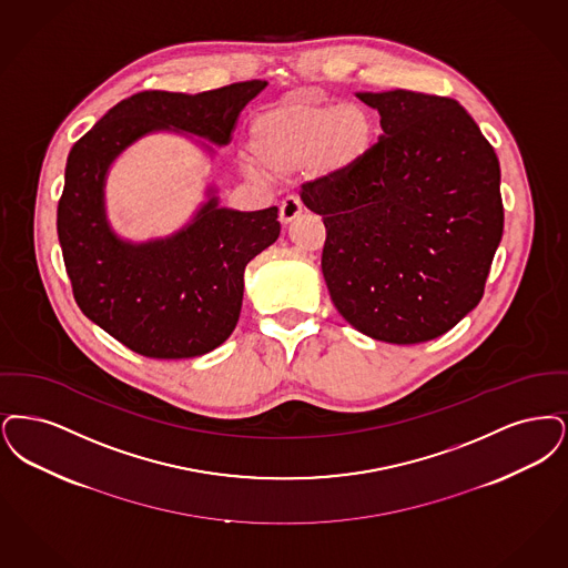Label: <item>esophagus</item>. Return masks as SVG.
Returning <instances> with one entry per match:
<instances>
[{
  "mask_svg": "<svg viewBox=\"0 0 568 568\" xmlns=\"http://www.w3.org/2000/svg\"><path fill=\"white\" fill-rule=\"evenodd\" d=\"M301 212H303L301 199L291 195V197L284 199L282 205H280V222L282 224H291V222L301 216Z\"/></svg>",
  "mask_w": 568,
  "mask_h": 568,
  "instance_id": "obj_1",
  "label": "esophagus"
}]
</instances>
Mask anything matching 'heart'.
<instances>
[{"label":"heart","instance_id":"obj_1","mask_svg":"<svg viewBox=\"0 0 568 568\" xmlns=\"http://www.w3.org/2000/svg\"><path fill=\"white\" fill-rule=\"evenodd\" d=\"M252 159L244 170L286 178L312 168L321 175L352 172L373 146V119L358 103H314L291 98L263 110L250 123Z\"/></svg>","mask_w":568,"mask_h":568}]
</instances>
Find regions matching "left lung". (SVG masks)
Segmentation results:
<instances>
[{
  "label": "left lung",
  "mask_w": 568,
  "mask_h": 568,
  "mask_svg": "<svg viewBox=\"0 0 568 568\" xmlns=\"http://www.w3.org/2000/svg\"><path fill=\"white\" fill-rule=\"evenodd\" d=\"M384 135L344 175L303 184L322 216V273L337 312L386 344L447 333L484 296L503 237L500 168L456 99L356 93Z\"/></svg>",
  "instance_id": "8db88e82"
}]
</instances>
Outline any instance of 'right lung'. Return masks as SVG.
<instances>
[{"label":"right lung","instance_id":"add662e5","mask_svg":"<svg viewBox=\"0 0 568 568\" xmlns=\"http://www.w3.org/2000/svg\"><path fill=\"white\" fill-rule=\"evenodd\" d=\"M265 87V80H247L197 95L142 91L108 110L70 150L57 233L75 303L142 356L193 358L229 339L242 312L244 270L280 235L277 207H221L210 186L186 226L135 244L119 237L105 216L110 165L156 131L226 146L240 112Z\"/></svg>","mask_w":568,"mask_h":568}]
</instances>
